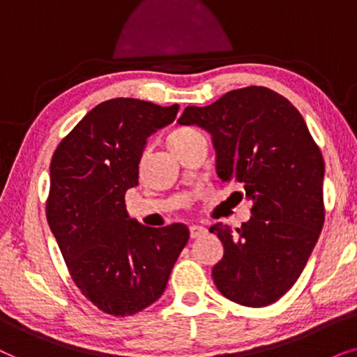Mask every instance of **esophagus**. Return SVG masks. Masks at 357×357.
Masks as SVG:
<instances>
[{"instance_id":"34e87169","label":"esophagus","mask_w":357,"mask_h":357,"mask_svg":"<svg viewBox=\"0 0 357 357\" xmlns=\"http://www.w3.org/2000/svg\"><path fill=\"white\" fill-rule=\"evenodd\" d=\"M206 228L201 227V225H191L189 227V235H191V238H197V236H202L206 235Z\"/></svg>"}]
</instances>
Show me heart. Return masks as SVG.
Segmentation results:
<instances>
[{"instance_id":"1","label":"heart","mask_w":357,"mask_h":357,"mask_svg":"<svg viewBox=\"0 0 357 357\" xmlns=\"http://www.w3.org/2000/svg\"><path fill=\"white\" fill-rule=\"evenodd\" d=\"M199 135L201 134H199L197 130L189 129V127H181V129H176L171 132V134L168 135V139H166V144H168L169 150L176 155L178 151H181L184 146H188L189 144H191L194 139H197Z\"/></svg>"}]
</instances>
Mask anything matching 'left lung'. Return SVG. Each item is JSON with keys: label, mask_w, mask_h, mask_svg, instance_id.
Returning <instances> with one entry per match:
<instances>
[{"label": "left lung", "mask_w": 357, "mask_h": 357, "mask_svg": "<svg viewBox=\"0 0 357 357\" xmlns=\"http://www.w3.org/2000/svg\"><path fill=\"white\" fill-rule=\"evenodd\" d=\"M178 122L212 135L218 178L240 183L253 202L241 228L211 227L223 245L213 282L240 305L274 303L296 284L325 222V163L305 121L281 94L248 86L188 106Z\"/></svg>", "instance_id": "8db88e82"}]
</instances>
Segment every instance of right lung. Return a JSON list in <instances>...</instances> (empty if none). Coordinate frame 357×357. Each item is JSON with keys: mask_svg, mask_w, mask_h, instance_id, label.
Wrapping results in <instances>:
<instances>
[{"mask_svg": "<svg viewBox=\"0 0 357 357\" xmlns=\"http://www.w3.org/2000/svg\"><path fill=\"white\" fill-rule=\"evenodd\" d=\"M178 111V104L109 99L52 156L47 222L76 287L107 315H134L158 301L189 240L184 223L145 227L126 208L146 139Z\"/></svg>", "mask_w": 357, "mask_h": 357, "instance_id": "add662e5", "label": "right lung"}]
</instances>
